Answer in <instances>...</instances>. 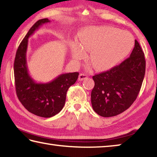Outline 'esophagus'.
Listing matches in <instances>:
<instances>
[{
  "label": "esophagus",
  "mask_w": 157,
  "mask_h": 157,
  "mask_svg": "<svg viewBox=\"0 0 157 157\" xmlns=\"http://www.w3.org/2000/svg\"><path fill=\"white\" fill-rule=\"evenodd\" d=\"M87 78H88V76H87L86 74H84V73H80L79 74V78H78V79L79 81H82L84 80V79H86Z\"/></svg>",
  "instance_id": "obj_1"
}]
</instances>
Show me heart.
Segmentation results:
<instances>
[{
	"mask_svg": "<svg viewBox=\"0 0 157 157\" xmlns=\"http://www.w3.org/2000/svg\"><path fill=\"white\" fill-rule=\"evenodd\" d=\"M79 44L71 47L73 59H83L85 51H90L89 61L98 71L108 70L118 64L134 45V36L128 32L107 26L85 29L79 34Z\"/></svg>",
	"mask_w": 157,
	"mask_h": 157,
	"instance_id": "heart-1",
	"label": "heart"
}]
</instances>
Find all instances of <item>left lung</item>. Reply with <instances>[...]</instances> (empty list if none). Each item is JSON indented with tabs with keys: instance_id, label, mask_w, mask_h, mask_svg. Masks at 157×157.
<instances>
[{
	"instance_id": "obj_1",
	"label": "left lung",
	"mask_w": 157,
	"mask_h": 157,
	"mask_svg": "<svg viewBox=\"0 0 157 157\" xmlns=\"http://www.w3.org/2000/svg\"><path fill=\"white\" fill-rule=\"evenodd\" d=\"M145 73L144 52L135 40L129 57L110 70L93 76L95 86L91 97L95 112L107 118L127 110L139 95Z\"/></svg>"
}]
</instances>
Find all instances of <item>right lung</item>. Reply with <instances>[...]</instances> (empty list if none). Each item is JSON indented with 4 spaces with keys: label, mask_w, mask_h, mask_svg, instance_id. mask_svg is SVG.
<instances>
[{
    "label": "right lung",
    "mask_w": 157,
    "mask_h": 157,
    "mask_svg": "<svg viewBox=\"0 0 157 157\" xmlns=\"http://www.w3.org/2000/svg\"><path fill=\"white\" fill-rule=\"evenodd\" d=\"M48 18L37 21L28 31L18 46L14 63L15 87L17 95L26 109L34 115L50 118L62 109L69 87L75 84L79 73L62 74L48 83H36L28 73L26 52L28 38Z\"/></svg>",
    "instance_id": "add662e5"
}]
</instances>
